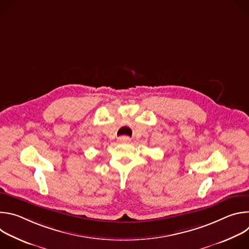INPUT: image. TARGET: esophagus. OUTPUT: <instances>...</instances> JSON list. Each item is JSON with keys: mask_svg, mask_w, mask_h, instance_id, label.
I'll return each mask as SVG.
<instances>
[{"mask_svg": "<svg viewBox=\"0 0 249 249\" xmlns=\"http://www.w3.org/2000/svg\"><path fill=\"white\" fill-rule=\"evenodd\" d=\"M118 141L120 142V143H129L131 139L128 136H121L118 138Z\"/></svg>", "mask_w": 249, "mask_h": 249, "instance_id": "1", "label": "esophagus"}]
</instances>
